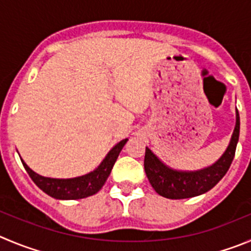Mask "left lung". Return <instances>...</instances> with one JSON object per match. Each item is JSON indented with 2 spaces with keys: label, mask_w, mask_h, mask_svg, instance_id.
<instances>
[{
  "label": "left lung",
  "mask_w": 251,
  "mask_h": 251,
  "mask_svg": "<svg viewBox=\"0 0 251 251\" xmlns=\"http://www.w3.org/2000/svg\"><path fill=\"white\" fill-rule=\"evenodd\" d=\"M236 121L230 142L222 157L209 167L200 171H177L166 166L160 158L146 147L145 152V172L150 183L160 196L170 200H183L200 196L212 189L228 172L234 154L240 131V118L238 109L235 111Z\"/></svg>",
  "instance_id": "1"
}]
</instances>
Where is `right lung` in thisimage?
I'll list each match as a JSON object with an SVG mask.
<instances>
[{
  "instance_id": "obj_1",
  "label": "right lung",
  "mask_w": 251,
  "mask_h": 251,
  "mask_svg": "<svg viewBox=\"0 0 251 251\" xmlns=\"http://www.w3.org/2000/svg\"><path fill=\"white\" fill-rule=\"evenodd\" d=\"M127 142V139L123 140L118 145H115L109 153L105 156L102 162L98 166V168L88 175L75 177V178H49L38 175L34 171L30 170L25 161H22L23 167L27 171L32 181L48 196L53 197L55 200H81L89 196L98 193L101 189L114 167L115 162L118 160L119 153L121 152L123 147Z\"/></svg>"
}]
</instances>
